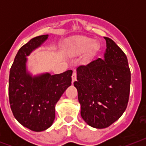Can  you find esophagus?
I'll list each match as a JSON object with an SVG mask.
<instances>
[{
	"instance_id": "esophagus-1",
	"label": "esophagus",
	"mask_w": 146,
	"mask_h": 146,
	"mask_svg": "<svg viewBox=\"0 0 146 146\" xmlns=\"http://www.w3.org/2000/svg\"><path fill=\"white\" fill-rule=\"evenodd\" d=\"M76 80V72H73L72 75V82H75Z\"/></svg>"
}]
</instances>
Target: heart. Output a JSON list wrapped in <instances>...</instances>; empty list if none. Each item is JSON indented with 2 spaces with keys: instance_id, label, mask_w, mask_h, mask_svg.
Here are the masks:
<instances>
[{
  "instance_id": "heart-1",
  "label": "heart",
  "mask_w": 146,
  "mask_h": 146,
  "mask_svg": "<svg viewBox=\"0 0 146 146\" xmlns=\"http://www.w3.org/2000/svg\"><path fill=\"white\" fill-rule=\"evenodd\" d=\"M96 48L94 39L86 36H76L69 40L64 44V49L66 54L71 57H75L86 52L89 56Z\"/></svg>"
}]
</instances>
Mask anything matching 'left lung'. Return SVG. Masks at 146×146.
Wrapping results in <instances>:
<instances>
[{
	"instance_id": "1",
	"label": "left lung",
	"mask_w": 146,
	"mask_h": 146,
	"mask_svg": "<svg viewBox=\"0 0 146 146\" xmlns=\"http://www.w3.org/2000/svg\"><path fill=\"white\" fill-rule=\"evenodd\" d=\"M104 59L98 58L76 69L73 82L81 105V117L97 129L111 126L128 104L131 74L127 57L113 40L104 37Z\"/></svg>"
}]
</instances>
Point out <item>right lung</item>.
Returning <instances> with one entry per match:
<instances>
[{
    "instance_id": "obj_1",
    "label": "right lung",
    "mask_w": 146,
    "mask_h": 146,
    "mask_svg": "<svg viewBox=\"0 0 146 146\" xmlns=\"http://www.w3.org/2000/svg\"><path fill=\"white\" fill-rule=\"evenodd\" d=\"M48 38V35H39L21 47L9 76V100L13 114L23 127L35 132L44 131L52 125L55 105L72 81V70L34 76L27 71V57Z\"/></svg>"
}]
</instances>
